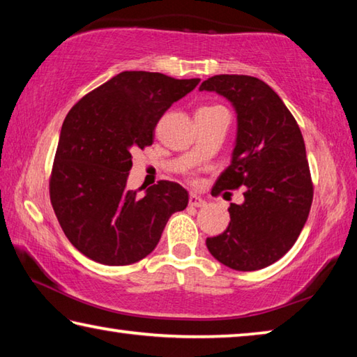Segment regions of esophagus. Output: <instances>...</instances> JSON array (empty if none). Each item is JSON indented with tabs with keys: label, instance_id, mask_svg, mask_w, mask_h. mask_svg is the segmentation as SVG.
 <instances>
[{
	"label": "esophagus",
	"instance_id": "1",
	"mask_svg": "<svg viewBox=\"0 0 357 357\" xmlns=\"http://www.w3.org/2000/svg\"><path fill=\"white\" fill-rule=\"evenodd\" d=\"M189 204L193 208H203V206H206V202H204L203 198H200L198 195H190L189 197Z\"/></svg>",
	"mask_w": 357,
	"mask_h": 357
}]
</instances>
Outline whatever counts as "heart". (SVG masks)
<instances>
[{"label":"heart","instance_id":"b5f03b06","mask_svg":"<svg viewBox=\"0 0 357 357\" xmlns=\"http://www.w3.org/2000/svg\"><path fill=\"white\" fill-rule=\"evenodd\" d=\"M203 108H209V107H203Z\"/></svg>","mask_w":357,"mask_h":357}]
</instances>
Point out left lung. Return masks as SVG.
I'll list each match as a JSON object with an SVG mask.
<instances>
[{
	"label": "left lung",
	"mask_w": 357,
	"mask_h": 357,
	"mask_svg": "<svg viewBox=\"0 0 357 357\" xmlns=\"http://www.w3.org/2000/svg\"><path fill=\"white\" fill-rule=\"evenodd\" d=\"M200 91L227 98L238 114L231 164L213 195L245 187L244 203L229 204L228 228L206 239L208 250L231 269H263L291 249L310 213L313 184L304 138L282 99L259 78L214 75Z\"/></svg>",
	"instance_id": "8db88e82"
}]
</instances>
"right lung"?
<instances>
[{
    "instance_id": "obj_1",
    "label": "right lung",
    "mask_w": 357,
    "mask_h": 357,
    "mask_svg": "<svg viewBox=\"0 0 357 357\" xmlns=\"http://www.w3.org/2000/svg\"><path fill=\"white\" fill-rule=\"evenodd\" d=\"M198 83L126 70L70 108L52 168L50 202L84 257L107 266L140 261L155 249L172 214L185 209L189 193L173 181H159L144 195L126 185L132 151L153 144L162 114Z\"/></svg>"
}]
</instances>
